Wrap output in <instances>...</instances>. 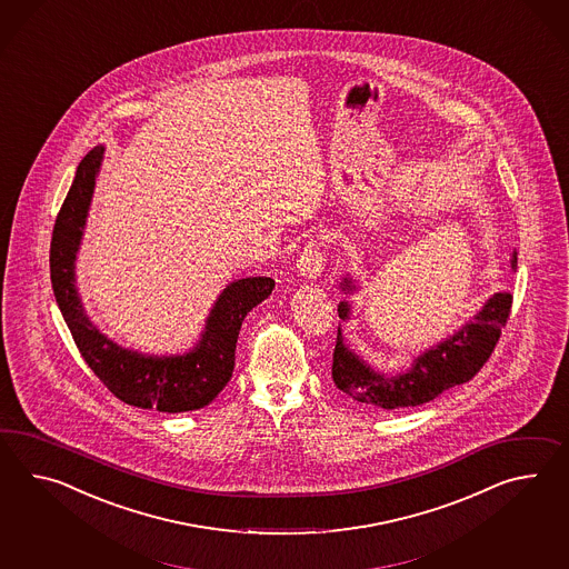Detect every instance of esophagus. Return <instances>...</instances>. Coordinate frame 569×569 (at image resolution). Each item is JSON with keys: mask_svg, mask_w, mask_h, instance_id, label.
Returning <instances> with one entry per match:
<instances>
[{"mask_svg": "<svg viewBox=\"0 0 569 569\" xmlns=\"http://www.w3.org/2000/svg\"><path fill=\"white\" fill-rule=\"evenodd\" d=\"M296 269H298V276L300 278L317 279L322 271V252H320L319 244L317 242H308L305 250L300 252L298 261H296Z\"/></svg>", "mask_w": 569, "mask_h": 569, "instance_id": "1", "label": "esophagus"}]
</instances>
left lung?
Here are the masks:
<instances>
[{"mask_svg": "<svg viewBox=\"0 0 569 569\" xmlns=\"http://www.w3.org/2000/svg\"><path fill=\"white\" fill-rule=\"evenodd\" d=\"M510 264L512 271L518 269L516 250L510 254ZM341 291L346 296L358 293L360 281L347 276L341 281ZM510 306V291L493 293L472 319L465 320L458 331L421 351L402 372H382L363 360L356 349H351L339 325L333 353L335 387L353 401L378 409L417 407L433 401L443 390L469 382L481 370L498 343L501 327H506ZM351 308L349 300L339 302V319L343 322L351 319Z\"/></svg>", "mask_w": 569, "mask_h": 569, "instance_id": "obj_1", "label": "left lung"}]
</instances>
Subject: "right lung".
Listing matches in <instances>:
<instances>
[{
	"instance_id": "add662e5",
	"label": "right lung",
	"mask_w": 569,
	"mask_h": 569,
	"mask_svg": "<svg viewBox=\"0 0 569 569\" xmlns=\"http://www.w3.org/2000/svg\"><path fill=\"white\" fill-rule=\"evenodd\" d=\"M104 158V146L83 156L70 193L59 209L51 238V283L57 306L90 370L117 399L139 409L184 413L213 401L234 370L242 320L271 296V278H242L228 283L211 306L197 343L184 353L153 356L114 343L86 315L76 286V259Z\"/></svg>"
}]
</instances>
